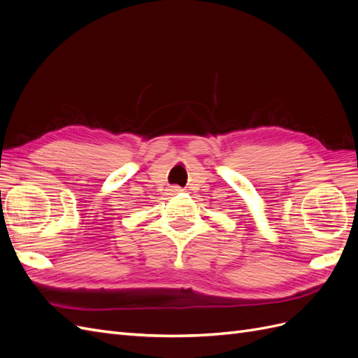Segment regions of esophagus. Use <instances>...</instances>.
I'll return each mask as SVG.
<instances>
[{
    "label": "esophagus",
    "mask_w": 358,
    "mask_h": 358,
    "mask_svg": "<svg viewBox=\"0 0 358 358\" xmlns=\"http://www.w3.org/2000/svg\"><path fill=\"white\" fill-rule=\"evenodd\" d=\"M170 191H171V192H179V191H180V187H178V185L170 187Z\"/></svg>",
    "instance_id": "34e87169"
}]
</instances>
